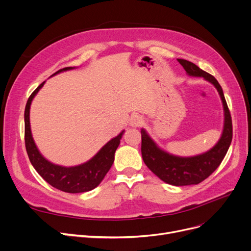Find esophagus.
Segmentation results:
<instances>
[{"instance_id":"34e87169","label":"esophagus","mask_w":251,"mask_h":251,"mask_svg":"<svg viewBox=\"0 0 251 251\" xmlns=\"http://www.w3.org/2000/svg\"><path fill=\"white\" fill-rule=\"evenodd\" d=\"M142 123H143V119L139 115H134L130 119V126L131 127H134V128L139 127L142 125Z\"/></svg>"}]
</instances>
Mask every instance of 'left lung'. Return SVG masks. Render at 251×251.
I'll return each mask as SVG.
<instances>
[{
	"mask_svg": "<svg viewBox=\"0 0 251 251\" xmlns=\"http://www.w3.org/2000/svg\"><path fill=\"white\" fill-rule=\"evenodd\" d=\"M178 62L188 76L202 77L219 92L224 110L221 137L215 146L205 152L193 156H180L163 150L151 137L148 131L141 128V154L144 164L162 181L174 186L196 185L215 172L225 157L233 136L232 119L223 89L217 79L187 60L178 59Z\"/></svg>",
	"mask_w": 251,
	"mask_h": 251,
	"instance_id": "left-lung-1",
	"label": "left lung"
}]
</instances>
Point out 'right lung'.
Returning a JSON list of instances; mask_svg holds the SVG:
<instances>
[{"mask_svg":"<svg viewBox=\"0 0 251 251\" xmlns=\"http://www.w3.org/2000/svg\"><path fill=\"white\" fill-rule=\"evenodd\" d=\"M76 67H66L50 77L55 76L59 73L73 70ZM46 81L39 85L29 97L27 103H26L24 112V123H25V147L27 151L28 157L31 165L36 170V172L41 175L50 185L55 187L61 191L68 193H81L90 191L100 185L104 176L107 175L109 170L111 169L114 159L115 151L118 149L120 140L125 132H122L108 141L104 146L91 157L87 162L71 167H65L57 165L50 162L38 151L34 139L32 137L31 128H30V105Z\"/></svg>","mask_w":251,"mask_h":251,"instance_id":"right-lung-1","label":"right lung"}]
</instances>
